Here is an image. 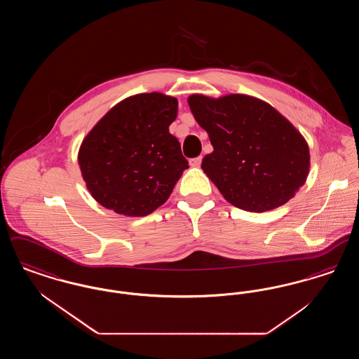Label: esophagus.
<instances>
[{
	"label": "esophagus",
	"instance_id": "34e87169",
	"mask_svg": "<svg viewBox=\"0 0 359 359\" xmlns=\"http://www.w3.org/2000/svg\"><path fill=\"white\" fill-rule=\"evenodd\" d=\"M202 163V156H198V157H194L189 160V165L191 167H199Z\"/></svg>",
	"mask_w": 359,
	"mask_h": 359
}]
</instances>
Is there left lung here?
<instances>
[{"instance_id":"8db88e82","label":"left lung","mask_w":359,"mask_h":359,"mask_svg":"<svg viewBox=\"0 0 359 359\" xmlns=\"http://www.w3.org/2000/svg\"><path fill=\"white\" fill-rule=\"evenodd\" d=\"M196 122L208 133L214 151L202 170L223 198L250 212L285 205L309 172V149L300 132L269 103L230 94L188 97Z\"/></svg>"}]
</instances>
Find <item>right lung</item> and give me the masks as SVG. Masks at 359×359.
<instances>
[{
    "instance_id": "1",
    "label": "right lung",
    "mask_w": 359,
    "mask_h": 359,
    "mask_svg": "<svg viewBox=\"0 0 359 359\" xmlns=\"http://www.w3.org/2000/svg\"><path fill=\"white\" fill-rule=\"evenodd\" d=\"M177 100L161 93L129 97L111 107L82 141L78 163L91 196L126 217L164 205L188 161L170 133Z\"/></svg>"
}]
</instances>
